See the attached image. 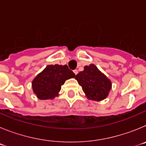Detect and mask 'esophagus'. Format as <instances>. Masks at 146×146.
<instances>
[{
  "label": "esophagus",
  "mask_w": 146,
  "mask_h": 146,
  "mask_svg": "<svg viewBox=\"0 0 146 146\" xmlns=\"http://www.w3.org/2000/svg\"><path fill=\"white\" fill-rule=\"evenodd\" d=\"M73 72H74V74H77V73H78V71H77V69H74V70L73 71Z\"/></svg>",
  "instance_id": "34e87169"
}]
</instances>
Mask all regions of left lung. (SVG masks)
<instances>
[{
  "label": "left lung",
  "mask_w": 146,
  "mask_h": 146,
  "mask_svg": "<svg viewBox=\"0 0 146 146\" xmlns=\"http://www.w3.org/2000/svg\"><path fill=\"white\" fill-rule=\"evenodd\" d=\"M75 79L82 86L88 99L94 101L105 99L112 88L111 81L94 64L86 66L84 70L76 75Z\"/></svg>",
  "instance_id": "left-lung-1"
}]
</instances>
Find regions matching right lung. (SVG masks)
I'll list each match as a JSON object with an SVG mask.
<instances>
[{
  "mask_svg": "<svg viewBox=\"0 0 146 146\" xmlns=\"http://www.w3.org/2000/svg\"><path fill=\"white\" fill-rule=\"evenodd\" d=\"M74 77L67 65H49L32 81L33 91L39 99H54L65 81Z\"/></svg>",
  "mask_w": 146,
  "mask_h": 146,
  "instance_id": "1",
  "label": "right lung"
}]
</instances>
